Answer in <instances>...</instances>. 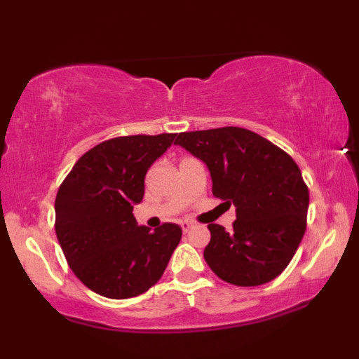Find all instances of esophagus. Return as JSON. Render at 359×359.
<instances>
[{
    "mask_svg": "<svg viewBox=\"0 0 359 359\" xmlns=\"http://www.w3.org/2000/svg\"><path fill=\"white\" fill-rule=\"evenodd\" d=\"M194 227L193 222H188V220H184V222H181V229H183V232H189L191 229Z\"/></svg>",
    "mask_w": 359,
    "mask_h": 359,
    "instance_id": "34e87169",
    "label": "esophagus"
}]
</instances>
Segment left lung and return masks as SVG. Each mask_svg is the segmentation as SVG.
<instances>
[{
  "label": "left lung",
  "mask_w": 359,
  "mask_h": 359,
  "mask_svg": "<svg viewBox=\"0 0 359 359\" xmlns=\"http://www.w3.org/2000/svg\"><path fill=\"white\" fill-rule=\"evenodd\" d=\"M175 144L204 161L212 194L233 204L237 212L232 232L219 224L208 225L205 263L235 286L273 281L306 232L309 189L296 161L242 127L181 132Z\"/></svg>",
  "instance_id": "1"
}]
</instances>
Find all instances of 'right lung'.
Here are the masks:
<instances>
[{"label":"right lung","instance_id":"1","mask_svg":"<svg viewBox=\"0 0 359 359\" xmlns=\"http://www.w3.org/2000/svg\"><path fill=\"white\" fill-rule=\"evenodd\" d=\"M176 134L116 137L93 147L58 188L55 232L68 266L88 289L109 299L149 291L181 240V227L150 230L132 214L145 175Z\"/></svg>","mask_w":359,"mask_h":359}]
</instances>
